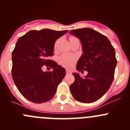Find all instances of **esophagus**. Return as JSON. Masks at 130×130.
I'll return each instance as SVG.
<instances>
[{"mask_svg":"<svg viewBox=\"0 0 130 130\" xmlns=\"http://www.w3.org/2000/svg\"><path fill=\"white\" fill-rule=\"evenodd\" d=\"M66 73H67V74H70V73H72V72L70 71V70H66Z\"/></svg>","mask_w":130,"mask_h":130,"instance_id":"esophagus-1","label":"esophagus"}]
</instances>
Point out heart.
<instances>
[{"label": "heart", "instance_id": "1", "mask_svg": "<svg viewBox=\"0 0 130 130\" xmlns=\"http://www.w3.org/2000/svg\"><path fill=\"white\" fill-rule=\"evenodd\" d=\"M75 38L74 37H70V41ZM59 40H57L54 44V50H56L57 49L58 45ZM76 61V57L72 55L69 54V53H65V54L61 55L58 58V62L61 66L64 67L65 68H71L73 66L74 63Z\"/></svg>", "mask_w": 130, "mask_h": 130}]
</instances>
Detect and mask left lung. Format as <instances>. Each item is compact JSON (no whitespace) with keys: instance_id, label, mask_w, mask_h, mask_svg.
I'll use <instances>...</instances> for the list:
<instances>
[{"instance_id":"left-lung-1","label":"left lung","mask_w":130,"mask_h":130,"mask_svg":"<svg viewBox=\"0 0 130 130\" xmlns=\"http://www.w3.org/2000/svg\"><path fill=\"white\" fill-rule=\"evenodd\" d=\"M70 32L79 38L82 46L83 53L76 69L82 73L88 72L84 78L73 73L75 81L70 85V92L77 101L94 103L106 94L113 81L117 64L115 48L106 36L91 28Z\"/></svg>"}]
</instances>
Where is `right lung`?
I'll list each match as a JSON object with an SVG mask.
<instances>
[{
  "label": "right lung",
  "instance_id": "1",
  "mask_svg": "<svg viewBox=\"0 0 130 130\" xmlns=\"http://www.w3.org/2000/svg\"><path fill=\"white\" fill-rule=\"evenodd\" d=\"M67 32L32 30L18 39L12 53V77L21 94L29 101L38 104L49 101L65 77V69L48 58L54 55L56 40ZM44 65L53 71L43 72Z\"/></svg>",
  "mask_w": 130,
  "mask_h": 130
}]
</instances>
